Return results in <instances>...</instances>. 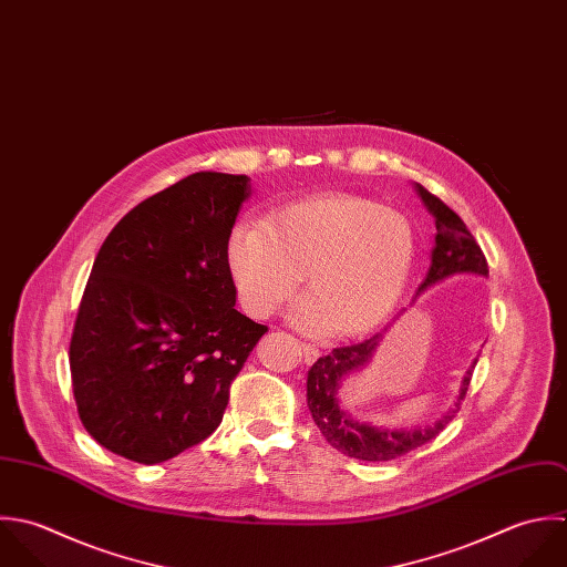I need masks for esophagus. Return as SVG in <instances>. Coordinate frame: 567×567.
Instances as JSON below:
<instances>
[{
  "label": "esophagus",
  "mask_w": 567,
  "mask_h": 567,
  "mask_svg": "<svg viewBox=\"0 0 567 567\" xmlns=\"http://www.w3.org/2000/svg\"><path fill=\"white\" fill-rule=\"evenodd\" d=\"M301 350H303V361L306 363H315L321 357V350L317 346H312V343H303Z\"/></svg>",
  "instance_id": "34e87169"
}]
</instances>
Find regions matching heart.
<instances>
[{
    "label": "heart",
    "mask_w": 567,
    "mask_h": 567,
    "mask_svg": "<svg viewBox=\"0 0 567 567\" xmlns=\"http://www.w3.org/2000/svg\"><path fill=\"white\" fill-rule=\"evenodd\" d=\"M228 270L244 308L270 317L306 277L299 323L332 337L374 330L395 308L415 259L411 219L370 197L332 193L292 202L228 235Z\"/></svg>",
    "instance_id": "obj_1"
}]
</instances>
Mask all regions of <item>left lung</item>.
Masks as SVG:
<instances>
[{"label": "left lung", "mask_w": 567, "mask_h": 567, "mask_svg": "<svg viewBox=\"0 0 567 567\" xmlns=\"http://www.w3.org/2000/svg\"><path fill=\"white\" fill-rule=\"evenodd\" d=\"M415 190L422 197L429 213L435 217V246L431 250V266L424 281L417 286V292L460 272H475L486 277L488 275L486 257L480 244L475 241V237L471 235V230L466 228V224L462 221V217L422 185H415ZM380 339H382V332L357 346L334 348L328 357H321L308 372V406L323 437L337 451L365 462H389L431 442L460 411V402L466 398L468 382L477 365V361H473V365L468 368L466 377L462 380L455 406L449 409L446 415L435 420V424L424 429H411V431L377 429V426L352 420L339 406L337 393L343 380L363 370L372 361Z\"/></svg>", "instance_id": "obj_1"}]
</instances>
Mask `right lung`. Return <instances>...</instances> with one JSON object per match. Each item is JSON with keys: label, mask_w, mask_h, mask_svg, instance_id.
Wrapping results in <instances>:
<instances>
[{"label": "right lung", "mask_w": 567, "mask_h": 567, "mask_svg": "<svg viewBox=\"0 0 567 567\" xmlns=\"http://www.w3.org/2000/svg\"><path fill=\"white\" fill-rule=\"evenodd\" d=\"M248 178L197 172L105 237L70 341L79 417L107 451L158 464L206 440L268 332L235 310L226 246Z\"/></svg>", "instance_id": "add662e5"}]
</instances>
